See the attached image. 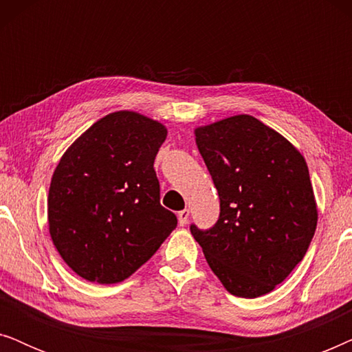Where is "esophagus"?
Instances as JSON below:
<instances>
[{"instance_id": "obj_1", "label": "esophagus", "mask_w": 352, "mask_h": 352, "mask_svg": "<svg viewBox=\"0 0 352 352\" xmlns=\"http://www.w3.org/2000/svg\"><path fill=\"white\" fill-rule=\"evenodd\" d=\"M189 214H190V211L187 210V208L181 210L179 213H177V219H179V226H186V224H187V221H189Z\"/></svg>"}]
</instances>
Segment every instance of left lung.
Segmentation results:
<instances>
[{
    "label": "left lung",
    "mask_w": 352,
    "mask_h": 352,
    "mask_svg": "<svg viewBox=\"0 0 352 352\" xmlns=\"http://www.w3.org/2000/svg\"><path fill=\"white\" fill-rule=\"evenodd\" d=\"M197 147L219 195L210 229L190 226L226 290L258 298L272 292L305 258L317 206L305 157L252 115L195 129Z\"/></svg>",
    "instance_id": "obj_1"
}]
</instances>
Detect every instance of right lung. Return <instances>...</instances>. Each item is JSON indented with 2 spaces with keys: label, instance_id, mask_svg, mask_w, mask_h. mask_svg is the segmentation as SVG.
I'll return each instance as SVG.
<instances>
[{
  "label": "right lung",
  "instance_id": "1",
  "mask_svg": "<svg viewBox=\"0 0 352 352\" xmlns=\"http://www.w3.org/2000/svg\"><path fill=\"white\" fill-rule=\"evenodd\" d=\"M166 128L141 113L105 115L62 155L47 195L52 243L80 277L117 283L176 228L160 205L153 162Z\"/></svg>",
  "mask_w": 352,
  "mask_h": 352
}]
</instances>
